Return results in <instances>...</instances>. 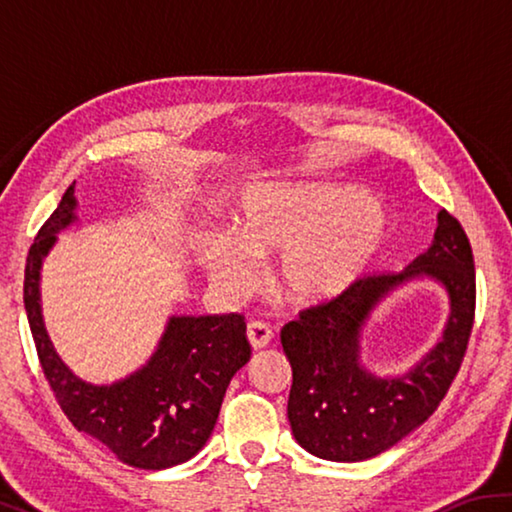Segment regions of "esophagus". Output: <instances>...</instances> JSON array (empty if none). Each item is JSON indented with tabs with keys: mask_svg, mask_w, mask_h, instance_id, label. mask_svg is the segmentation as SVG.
<instances>
[{
	"mask_svg": "<svg viewBox=\"0 0 512 512\" xmlns=\"http://www.w3.org/2000/svg\"><path fill=\"white\" fill-rule=\"evenodd\" d=\"M246 336H248V343L253 345V350H262L268 343H271L273 332H271V327L262 323V320H253V323H248Z\"/></svg>",
	"mask_w": 512,
	"mask_h": 512,
	"instance_id": "esophagus-1",
	"label": "esophagus"
}]
</instances>
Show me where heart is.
Here are the masks:
<instances>
[{
	"label": "heart",
	"instance_id": "obj_1",
	"mask_svg": "<svg viewBox=\"0 0 512 512\" xmlns=\"http://www.w3.org/2000/svg\"><path fill=\"white\" fill-rule=\"evenodd\" d=\"M391 216L361 189L266 185L241 196L232 237L207 235L198 255L216 291L244 298L255 259L280 255L277 287L298 307H325L357 287L384 253Z\"/></svg>",
	"mask_w": 512,
	"mask_h": 512
}]
</instances>
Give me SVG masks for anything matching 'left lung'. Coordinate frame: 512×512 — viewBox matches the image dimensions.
<instances>
[{"label": "left lung", "instance_id": "1", "mask_svg": "<svg viewBox=\"0 0 512 512\" xmlns=\"http://www.w3.org/2000/svg\"><path fill=\"white\" fill-rule=\"evenodd\" d=\"M427 274L450 293L444 341L402 378H375L360 366V327L397 283ZM476 309L472 246L463 225L443 210L433 244L400 273H368L332 305L302 309L282 327L293 370L289 422L298 443L318 458L357 463L411 433L443 402L461 370Z\"/></svg>", "mask_w": 512, "mask_h": 512}]
</instances>
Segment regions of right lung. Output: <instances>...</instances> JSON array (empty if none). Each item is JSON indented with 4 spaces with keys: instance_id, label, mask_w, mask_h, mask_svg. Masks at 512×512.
I'll return each mask as SVG.
<instances>
[{
    "instance_id": "1",
    "label": "right lung",
    "mask_w": 512,
    "mask_h": 512,
    "mask_svg": "<svg viewBox=\"0 0 512 512\" xmlns=\"http://www.w3.org/2000/svg\"><path fill=\"white\" fill-rule=\"evenodd\" d=\"M74 183L38 230L24 266V309L56 402L79 431L140 470L185 463L203 449L230 379L250 359L241 314L173 316L158 350L135 375L110 386L76 379L51 348L40 316V264L56 232L74 221Z\"/></svg>"
}]
</instances>
